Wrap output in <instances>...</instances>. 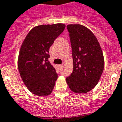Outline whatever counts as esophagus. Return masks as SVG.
I'll list each match as a JSON object with an SVG mask.
<instances>
[{
	"label": "esophagus",
	"instance_id": "obj_1",
	"mask_svg": "<svg viewBox=\"0 0 122 122\" xmlns=\"http://www.w3.org/2000/svg\"><path fill=\"white\" fill-rule=\"evenodd\" d=\"M62 66H63V65H58V67L59 68H61Z\"/></svg>",
	"mask_w": 122,
	"mask_h": 122
}]
</instances>
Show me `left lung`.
I'll return each mask as SVG.
<instances>
[{"mask_svg": "<svg viewBox=\"0 0 122 122\" xmlns=\"http://www.w3.org/2000/svg\"><path fill=\"white\" fill-rule=\"evenodd\" d=\"M73 69L66 78L73 92L85 93L94 88L104 68V58L94 34L81 25H68Z\"/></svg>", "mask_w": 122, "mask_h": 122, "instance_id": "8db88e82", "label": "left lung"}]
</instances>
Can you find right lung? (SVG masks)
I'll return each mask as SVG.
<instances>
[{"mask_svg":"<svg viewBox=\"0 0 122 122\" xmlns=\"http://www.w3.org/2000/svg\"><path fill=\"white\" fill-rule=\"evenodd\" d=\"M65 28L62 23L35 26L22 43L18 68L25 85L33 94L49 96L54 88L58 75L48 61L50 57L49 51Z\"/></svg>","mask_w":122,"mask_h":122,"instance_id":"add662e5","label":"right lung"}]
</instances>
